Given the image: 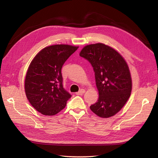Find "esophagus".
<instances>
[{
	"instance_id": "esophagus-1",
	"label": "esophagus",
	"mask_w": 158,
	"mask_h": 158,
	"mask_svg": "<svg viewBox=\"0 0 158 158\" xmlns=\"http://www.w3.org/2000/svg\"><path fill=\"white\" fill-rule=\"evenodd\" d=\"M85 89H81L79 92H76V95H82L83 94H84L85 93Z\"/></svg>"
}]
</instances>
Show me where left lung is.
<instances>
[{
	"mask_svg": "<svg viewBox=\"0 0 158 158\" xmlns=\"http://www.w3.org/2000/svg\"><path fill=\"white\" fill-rule=\"evenodd\" d=\"M80 56L92 66L99 92L98 102L90 109L100 117L114 115L131 93L132 80L126 61L117 51L103 44L84 47Z\"/></svg>",
	"mask_w": 158,
	"mask_h": 158,
	"instance_id": "1",
	"label": "left lung"
}]
</instances>
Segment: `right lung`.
Instances as JSON below:
<instances>
[{"instance_id": "obj_1", "label": "right lung", "mask_w": 158, "mask_h": 158, "mask_svg": "<svg viewBox=\"0 0 158 158\" xmlns=\"http://www.w3.org/2000/svg\"><path fill=\"white\" fill-rule=\"evenodd\" d=\"M78 47L55 45L38 52L28 68L25 92L28 101L37 111L54 115L63 110L72 95L63 88L61 69Z\"/></svg>"}]
</instances>
